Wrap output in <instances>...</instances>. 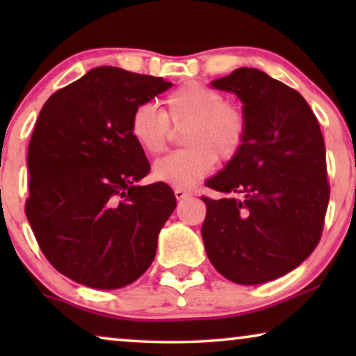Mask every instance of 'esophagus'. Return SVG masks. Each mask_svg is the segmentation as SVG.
I'll return each instance as SVG.
<instances>
[{
  "label": "esophagus",
  "instance_id": "obj_1",
  "mask_svg": "<svg viewBox=\"0 0 356 356\" xmlns=\"http://www.w3.org/2000/svg\"><path fill=\"white\" fill-rule=\"evenodd\" d=\"M175 196H177L178 201H181V199H188L193 196V193L189 191V189H181V188H177L175 189Z\"/></svg>",
  "mask_w": 356,
  "mask_h": 356
}]
</instances>
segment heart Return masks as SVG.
<instances>
[{
    "mask_svg": "<svg viewBox=\"0 0 356 356\" xmlns=\"http://www.w3.org/2000/svg\"><path fill=\"white\" fill-rule=\"evenodd\" d=\"M165 110L152 104L136 106L129 133L149 155H160L168 147L173 128L184 129L186 149L160 159L154 177L173 188H191L212 172L217 159L230 162L241 152L248 136L246 111L225 95L202 82H188L165 99Z\"/></svg>",
    "mask_w": 356,
    "mask_h": 356,
    "instance_id": "1",
    "label": "heart"
}]
</instances>
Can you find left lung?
I'll list each match as a JSON object with an SVG mask.
<instances>
[{"label": "left lung", "mask_w": 356, "mask_h": 356, "mask_svg": "<svg viewBox=\"0 0 356 356\" xmlns=\"http://www.w3.org/2000/svg\"><path fill=\"white\" fill-rule=\"evenodd\" d=\"M235 92L248 116L241 152L206 186L201 233L207 257L228 280L257 285L298 267L323 235L330 186L318 118L298 92L240 67L212 82Z\"/></svg>", "instance_id": "8db88e82"}]
</instances>
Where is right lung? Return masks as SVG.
Wrapping results in <instances>:
<instances>
[{
	"instance_id": "right-lung-1",
	"label": "right lung",
	"mask_w": 356,
	"mask_h": 356,
	"mask_svg": "<svg viewBox=\"0 0 356 356\" xmlns=\"http://www.w3.org/2000/svg\"><path fill=\"white\" fill-rule=\"evenodd\" d=\"M172 87L162 77L100 66L45 102L27 152L26 216L48 262L90 289L113 290L152 264L177 207L129 133L136 106Z\"/></svg>"
}]
</instances>
